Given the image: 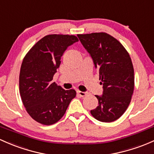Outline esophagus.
I'll list each match as a JSON object with an SVG mask.
<instances>
[{"instance_id": "1", "label": "esophagus", "mask_w": 154, "mask_h": 154, "mask_svg": "<svg viewBox=\"0 0 154 154\" xmlns=\"http://www.w3.org/2000/svg\"><path fill=\"white\" fill-rule=\"evenodd\" d=\"M77 94L80 95V97H85L87 94L86 92H82V91H77Z\"/></svg>"}]
</instances>
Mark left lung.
<instances>
[{
  "mask_svg": "<svg viewBox=\"0 0 154 154\" xmlns=\"http://www.w3.org/2000/svg\"><path fill=\"white\" fill-rule=\"evenodd\" d=\"M89 53L103 85V95H95L98 106L91 111L96 119L111 122L128 107L134 88V72L130 55L114 37L105 32L77 35Z\"/></svg>",
  "mask_w": 154,
  "mask_h": 154,
  "instance_id": "8db88e82",
  "label": "left lung"
}]
</instances>
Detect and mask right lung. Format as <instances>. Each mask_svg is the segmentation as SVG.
<instances>
[{"label": "right lung", "mask_w": 154, "mask_h": 154, "mask_svg": "<svg viewBox=\"0 0 154 154\" xmlns=\"http://www.w3.org/2000/svg\"><path fill=\"white\" fill-rule=\"evenodd\" d=\"M77 41L74 35H46L23 58L19 77L20 94L28 114L39 123L49 125L58 122L76 97L74 89L65 90L52 80L64 51Z\"/></svg>", "instance_id": "add662e5"}]
</instances>
